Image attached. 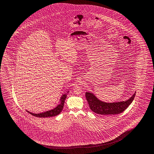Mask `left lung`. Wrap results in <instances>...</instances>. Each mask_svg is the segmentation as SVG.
Masks as SVG:
<instances>
[{
	"label": "left lung",
	"mask_w": 154,
	"mask_h": 154,
	"mask_svg": "<svg viewBox=\"0 0 154 154\" xmlns=\"http://www.w3.org/2000/svg\"><path fill=\"white\" fill-rule=\"evenodd\" d=\"M136 92L125 101L107 103L102 101L91 92H86L85 97L90 109L95 113L101 115H113L121 113L132 102Z\"/></svg>",
	"instance_id": "obj_1"
}]
</instances>
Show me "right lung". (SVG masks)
Returning a JSON list of instances; mask_svg holds the SVG:
<instances>
[{
  "instance_id": "1",
  "label": "right lung",
  "mask_w": 154,
  "mask_h": 154,
  "mask_svg": "<svg viewBox=\"0 0 154 154\" xmlns=\"http://www.w3.org/2000/svg\"><path fill=\"white\" fill-rule=\"evenodd\" d=\"M69 91H68L66 94H64L62 95L60 99V102L59 104H58L56 107L54 108V109H52L51 110H47L45 112L40 113H33L32 112H30L28 110H26L28 113L32 114L33 116H36V117H39V118H46V117H52V116H56L58 115L60 113L63 107H64V102L66 98L67 95L69 93Z\"/></svg>"
}]
</instances>
